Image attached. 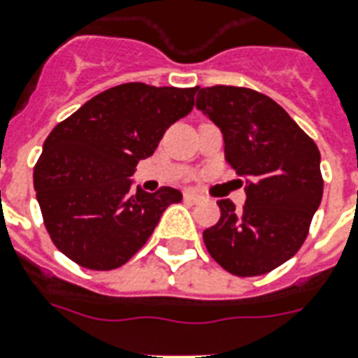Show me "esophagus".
Segmentation results:
<instances>
[{
	"label": "esophagus",
	"mask_w": 358,
	"mask_h": 358,
	"mask_svg": "<svg viewBox=\"0 0 358 358\" xmlns=\"http://www.w3.org/2000/svg\"><path fill=\"white\" fill-rule=\"evenodd\" d=\"M184 199L197 203V201H201V199H203V196H201V194H196V192H186V194H184Z\"/></svg>",
	"instance_id": "esophagus-1"
}]
</instances>
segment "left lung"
I'll list each match as a JSON object with an SVG mask.
<instances>
[{"label": "left lung", "instance_id": "obj_1", "mask_svg": "<svg viewBox=\"0 0 358 358\" xmlns=\"http://www.w3.org/2000/svg\"><path fill=\"white\" fill-rule=\"evenodd\" d=\"M196 106L224 139V159L246 178V203L219 199L203 231L207 252L229 273L256 277L291 259L308 236L324 194L320 151L273 99L244 87H196Z\"/></svg>", "mask_w": 358, "mask_h": 358}]
</instances>
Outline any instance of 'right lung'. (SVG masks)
Segmentation results:
<instances>
[{"mask_svg":"<svg viewBox=\"0 0 358 358\" xmlns=\"http://www.w3.org/2000/svg\"><path fill=\"white\" fill-rule=\"evenodd\" d=\"M192 89L124 83L92 96L46 137L34 166L42 219L56 248L94 271L124 266L182 194L131 189L137 162L194 108Z\"/></svg>","mask_w":358,"mask_h":358,"instance_id":"add662e5","label":"right lung"}]
</instances>
